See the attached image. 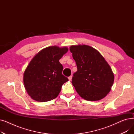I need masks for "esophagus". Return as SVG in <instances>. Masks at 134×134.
Wrapping results in <instances>:
<instances>
[{"label": "esophagus", "mask_w": 134, "mask_h": 134, "mask_svg": "<svg viewBox=\"0 0 134 134\" xmlns=\"http://www.w3.org/2000/svg\"><path fill=\"white\" fill-rule=\"evenodd\" d=\"M72 75L68 77V79H69V81H71V80H72Z\"/></svg>", "instance_id": "obj_1"}]
</instances>
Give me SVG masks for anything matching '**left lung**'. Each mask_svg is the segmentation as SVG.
<instances>
[{
  "label": "left lung",
  "mask_w": 134,
  "mask_h": 134,
  "mask_svg": "<svg viewBox=\"0 0 134 134\" xmlns=\"http://www.w3.org/2000/svg\"><path fill=\"white\" fill-rule=\"evenodd\" d=\"M69 50L78 69L72 81L76 92L86 100L103 99L109 93L114 81L108 62L99 52L89 46H72Z\"/></svg>",
  "instance_id": "1"
}]
</instances>
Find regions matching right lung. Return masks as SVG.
<instances>
[{"mask_svg": "<svg viewBox=\"0 0 134 134\" xmlns=\"http://www.w3.org/2000/svg\"><path fill=\"white\" fill-rule=\"evenodd\" d=\"M67 47L51 46L39 52L31 60L23 75L24 87L32 99L40 102L58 97L68 79L62 74L59 60L68 52Z\"/></svg>", "mask_w": 134, "mask_h": 134, "instance_id": "add662e5", "label": "right lung"}]
</instances>
